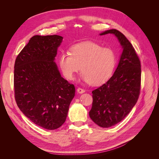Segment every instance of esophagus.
<instances>
[{
	"mask_svg": "<svg viewBox=\"0 0 159 159\" xmlns=\"http://www.w3.org/2000/svg\"><path fill=\"white\" fill-rule=\"evenodd\" d=\"M77 91H78L79 93H83L85 92V90L81 88H78V89H77Z\"/></svg>",
	"mask_w": 159,
	"mask_h": 159,
	"instance_id": "34e87169",
	"label": "esophagus"
}]
</instances>
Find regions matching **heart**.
Segmentation results:
<instances>
[{
  "label": "heart",
  "instance_id": "obj_1",
  "mask_svg": "<svg viewBox=\"0 0 159 159\" xmlns=\"http://www.w3.org/2000/svg\"><path fill=\"white\" fill-rule=\"evenodd\" d=\"M70 52H62L58 64L64 76L73 80L81 70V78L93 85H99L112 76L116 65V55L113 49L103 47L94 42L77 43L70 48Z\"/></svg>",
  "mask_w": 159,
  "mask_h": 159
}]
</instances>
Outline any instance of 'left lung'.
<instances>
[{"instance_id":"8db88e82","label":"left lung","mask_w":159,"mask_h":159,"mask_svg":"<svg viewBox=\"0 0 159 159\" xmlns=\"http://www.w3.org/2000/svg\"><path fill=\"white\" fill-rule=\"evenodd\" d=\"M107 34H113L118 38L123 52L111 78L92 91L89 117L103 128L114 126L126 117L139 99L141 81V61L131 42L115 29L105 31L100 35Z\"/></svg>"}]
</instances>
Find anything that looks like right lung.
<instances>
[{"label":"right lung","mask_w":159,"mask_h":159,"mask_svg":"<svg viewBox=\"0 0 159 159\" xmlns=\"http://www.w3.org/2000/svg\"><path fill=\"white\" fill-rule=\"evenodd\" d=\"M63 37L34 36L17 56L14 71V98L32 122L54 130L66 121L75 95L74 84L60 75L54 62Z\"/></svg>","instance_id":"obj_1"}]
</instances>
